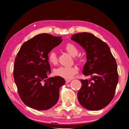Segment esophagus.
Returning <instances> with one entry per match:
<instances>
[{"label":"esophagus","mask_w":129,"mask_h":129,"mask_svg":"<svg viewBox=\"0 0 129 129\" xmlns=\"http://www.w3.org/2000/svg\"><path fill=\"white\" fill-rule=\"evenodd\" d=\"M71 81V80L70 79H66L65 80V83H70V82Z\"/></svg>","instance_id":"34e87169"}]
</instances>
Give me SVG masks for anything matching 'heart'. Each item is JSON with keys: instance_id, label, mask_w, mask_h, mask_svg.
I'll list each match as a JSON object with an SVG mask.
<instances>
[{"instance_id": "obj_1", "label": "heart", "mask_w": 129, "mask_h": 129, "mask_svg": "<svg viewBox=\"0 0 129 129\" xmlns=\"http://www.w3.org/2000/svg\"><path fill=\"white\" fill-rule=\"evenodd\" d=\"M65 49L67 52L73 57H75L78 54L79 50L77 46L72 43H68L65 46ZM48 61L52 64H56L58 61L57 55L54 51L51 50L48 53ZM78 60L79 59H78ZM78 70L74 67L61 66L55 69L54 73L56 76L62 77L65 79L72 78L75 75L77 74Z\"/></svg>"}]
</instances>
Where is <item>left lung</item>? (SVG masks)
Segmentation results:
<instances>
[{"label":"left lung","mask_w":129,"mask_h":129,"mask_svg":"<svg viewBox=\"0 0 129 129\" xmlns=\"http://www.w3.org/2000/svg\"><path fill=\"white\" fill-rule=\"evenodd\" d=\"M71 39L85 50L87 61L83 74L91 77L89 80H80L78 101L88 110H100L114 98L119 79L116 60L107 44L92 34L78 33L73 35Z\"/></svg>","instance_id":"left-lung-1"}]
</instances>
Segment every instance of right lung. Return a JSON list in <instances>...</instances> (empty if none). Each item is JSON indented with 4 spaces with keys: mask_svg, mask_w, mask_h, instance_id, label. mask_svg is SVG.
Returning a JSON list of instances; mask_svg holds the SVG:
<instances>
[{
    "mask_svg": "<svg viewBox=\"0 0 129 129\" xmlns=\"http://www.w3.org/2000/svg\"><path fill=\"white\" fill-rule=\"evenodd\" d=\"M62 41L61 36L39 34L24 42L17 53L13 76L18 94L29 107L47 110L58 101L65 81L58 76L48 78L51 69L47 55Z\"/></svg>",
    "mask_w": 129,
    "mask_h": 129,
    "instance_id": "1",
    "label": "right lung"
}]
</instances>
